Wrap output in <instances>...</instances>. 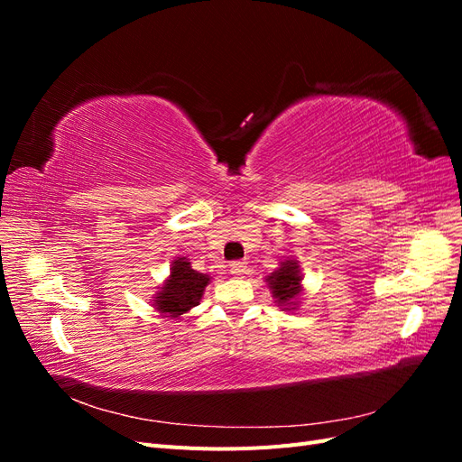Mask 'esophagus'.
Masks as SVG:
<instances>
[{"mask_svg":"<svg viewBox=\"0 0 462 462\" xmlns=\"http://www.w3.org/2000/svg\"><path fill=\"white\" fill-rule=\"evenodd\" d=\"M231 273L236 275V277L245 275L246 273V262H233L231 263Z\"/></svg>","mask_w":462,"mask_h":462,"instance_id":"esophagus-1","label":"esophagus"}]
</instances>
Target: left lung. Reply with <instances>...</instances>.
<instances>
[{
  "mask_svg": "<svg viewBox=\"0 0 462 462\" xmlns=\"http://www.w3.org/2000/svg\"><path fill=\"white\" fill-rule=\"evenodd\" d=\"M300 272L297 260H287L282 262V268L275 270L272 275H268V285L277 299L279 306H291L300 295ZM291 310V309H287Z\"/></svg>",
  "mask_w": 462,
  "mask_h": 462,
  "instance_id": "obj_1",
  "label": "left lung"
}]
</instances>
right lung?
Listing matches in <instances>:
<instances>
[{"label": "right lung", "mask_w": 462, "mask_h": 462, "mask_svg": "<svg viewBox=\"0 0 462 462\" xmlns=\"http://www.w3.org/2000/svg\"><path fill=\"white\" fill-rule=\"evenodd\" d=\"M208 283L209 275L192 270L187 258H177L171 265L170 279L153 297V306L167 318H179L200 302Z\"/></svg>", "instance_id": "obj_1"}]
</instances>
